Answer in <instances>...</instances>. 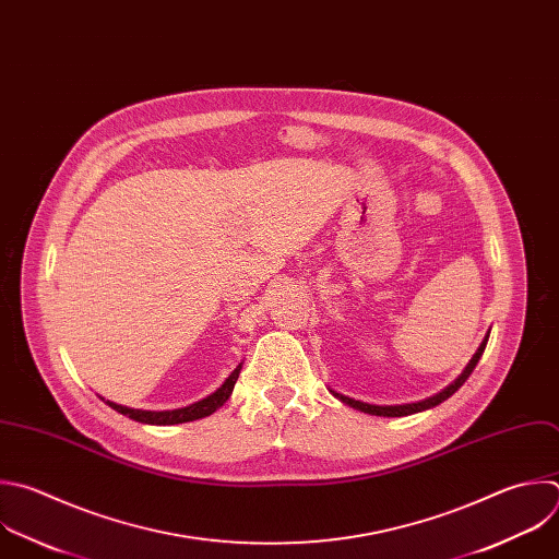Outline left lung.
<instances>
[{"label": "left lung", "instance_id": "8db88e82", "mask_svg": "<svg viewBox=\"0 0 559 559\" xmlns=\"http://www.w3.org/2000/svg\"><path fill=\"white\" fill-rule=\"evenodd\" d=\"M489 331H491V329H489ZM489 331H487V335L483 337V342H480V346L476 348V353L472 355V359L467 361V366L463 368V373H461L450 386H445L441 393H437V395H432V397H426V400H421V402L402 404V406H378V404H366V402L346 397V395H342V393H337V391H331V393H333V397H337L342 404H346V406H350V408H355V411H359V413H366V415H376V417H406V415L424 413V411H428V408H435V406L443 404L448 397H452V395L465 384V380L472 376V370L476 368V364H478V359H480V355H483V350H485V346H487Z\"/></svg>", "mask_w": 559, "mask_h": 559}]
</instances>
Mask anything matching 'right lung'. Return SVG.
<instances>
[{"instance_id": "right-lung-1", "label": "right lung", "mask_w": 559, "mask_h": 559, "mask_svg": "<svg viewBox=\"0 0 559 559\" xmlns=\"http://www.w3.org/2000/svg\"><path fill=\"white\" fill-rule=\"evenodd\" d=\"M241 366L239 364L233 373L226 378V382L215 391L211 393L209 397L191 404V406H183V408H175V411H140V408H129V406H120L116 402H109L105 397H100L109 408H114L116 413L133 419V421H140V424H148V426H175V424H186V421H198V419H204V417H211L217 408H222L228 397L233 395L235 391V384L239 380V373H241Z\"/></svg>"}]
</instances>
